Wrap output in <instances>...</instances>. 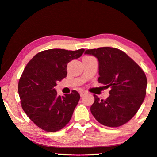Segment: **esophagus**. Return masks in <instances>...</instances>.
Listing matches in <instances>:
<instances>
[{"mask_svg":"<svg viewBox=\"0 0 157 157\" xmlns=\"http://www.w3.org/2000/svg\"><path fill=\"white\" fill-rule=\"evenodd\" d=\"M86 93H87V92H85V91H80V95L81 97H83V96H84Z\"/></svg>","mask_w":157,"mask_h":157,"instance_id":"1","label":"esophagus"}]
</instances>
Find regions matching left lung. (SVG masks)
<instances>
[{"label": "left lung", "instance_id": "left-lung-1", "mask_svg": "<svg viewBox=\"0 0 157 157\" xmlns=\"http://www.w3.org/2000/svg\"><path fill=\"white\" fill-rule=\"evenodd\" d=\"M85 53L97 58L98 82L110 87L106 100L94 95L92 114L103 126H123L135 116L144 102L147 85L145 73L124 52L116 48L100 47Z\"/></svg>", "mask_w": 157, "mask_h": 157}]
</instances>
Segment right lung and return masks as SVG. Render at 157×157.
<instances>
[{"mask_svg": "<svg viewBox=\"0 0 157 157\" xmlns=\"http://www.w3.org/2000/svg\"><path fill=\"white\" fill-rule=\"evenodd\" d=\"M85 49H52L39 52L26 64L19 81L21 104L27 116L48 132L63 128L70 121L80 95L78 92L57 95L54 87L67 77V66Z\"/></svg>", "mask_w": 157, "mask_h": 157, "instance_id": "add662e5", "label": "right lung"}]
</instances>
